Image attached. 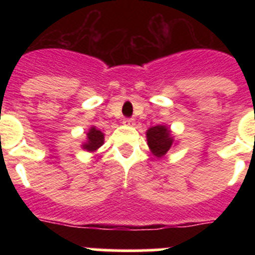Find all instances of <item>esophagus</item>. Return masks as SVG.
<instances>
[{
	"instance_id": "34e87169",
	"label": "esophagus",
	"mask_w": 255,
	"mask_h": 255,
	"mask_svg": "<svg viewBox=\"0 0 255 255\" xmlns=\"http://www.w3.org/2000/svg\"><path fill=\"white\" fill-rule=\"evenodd\" d=\"M124 124L125 125H134V120L130 119V117H126V119H124Z\"/></svg>"
}]
</instances>
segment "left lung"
Listing matches in <instances>:
<instances>
[{"label":"left lung","instance_id":"8db88e82","mask_svg":"<svg viewBox=\"0 0 255 255\" xmlns=\"http://www.w3.org/2000/svg\"><path fill=\"white\" fill-rule=\"evenodd\" d=\"M147 139L150 150L157 157H162L163 154H166L173 141L172 136L170 135V130L162 125L150 128L147 131Z\"/></svg>","mask_w":255,"mask_h":255}]
</instances>
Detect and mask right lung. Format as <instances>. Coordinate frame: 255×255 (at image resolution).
I'll return each mask as SVG.
<instances>
[{
  "label": "right lung",
  "instance_id": "add662e5",
  "mask_svg": "<svg viewBox=\"0 0 255 255\" xmlns=\"http://www.w3.org/2000/svg\"><path fill=\"white\" fill-rule=\"evenodd\" d=\"M103 134L101 132V130H97L96 128H92L88 132V139L87 143L83 144V148L89 152H93V150L98 149L103 144Z\"/></svg>",
  "mask_w": 255,
  "mask_h": 255
}]
</instances>
